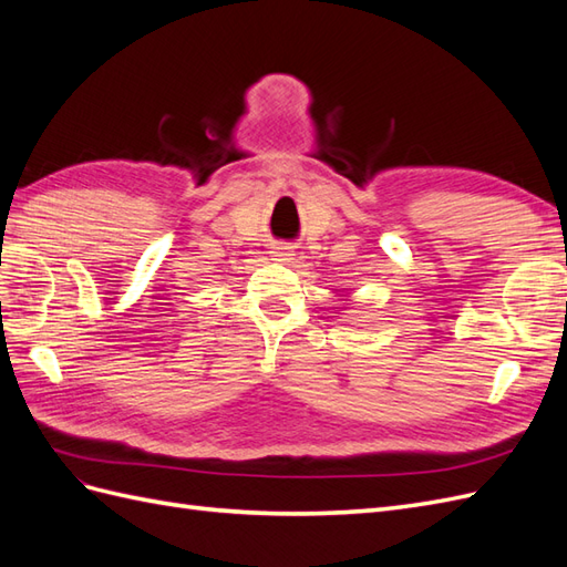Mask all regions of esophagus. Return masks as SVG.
<instances>
[{"label":"esophagus","instance_id":"esophagus-1","mask_svg":"<svg viewBox=\"0 0 567 567\" xmlns=\"http://www.w3.org/2000/svg\"><path fill=\"white\" fill-rule=\"evenodd\" d=\"M293 255H296V250L290 248V246H286V244H277V246H271L269 248V257L274 262H284V265H288L290 260H293Z\"/></svg>","mask_w":567,"mask_h":567}]
</instances>
